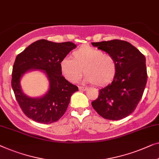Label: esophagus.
<instances>
[{
	"instance_id": "obj_1",
	"label": "esophagus",
	"mask_w": 159,
	"mask_h": 159,
	"mask_svg": "<svg viewBox=\"0 0 159 159\" xmlns=\"http://www.w3.org/2000/svg\"><path fill=\"white\" fill-rule=\"evenodd\" d=\"M79 89L80 91H86L87 89H88V88L84 86H79Z\"/></svg>"
}]
</instances>
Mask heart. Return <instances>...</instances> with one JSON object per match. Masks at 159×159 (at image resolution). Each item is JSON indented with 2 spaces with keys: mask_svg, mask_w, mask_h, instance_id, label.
Masks as SVG:
<instances>
[{
  "mask_svg": "<svg viewBox=\"0 0 159 159\" xmlns=\"http://www.w3.org/2000/svg\"><path fill=\"white\" fill-rule=\"evenodd\" d=\"M62 75L68 81L75 82L86 73L85 82L104 86L111 83L117 72V62L112 55L99 49L85 45L73 52V57H64L60 62Z\"/></svg>",
  "mask_w": 159,
  "mask_h": 159,
  "instance_id": "obj_1",
  "label": "heart"
}]
</instances>
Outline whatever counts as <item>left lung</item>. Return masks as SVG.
<instances>
[{
    "instance_id": "obj_1",
    "label": "left lung",
    "mask_w": 159,
    "mask_h": 159,
    "mask_svg": "<svg viewBox=\"0 0 159 159\" xmlns=\"http://www.w3.org/2000/svg\"><path fill=\"white\" fill-rule=\"evenodd\" d=\"M91 44L112 55L117 64L113 81L100 89L99 97L91 105L104 119L121 120L133 112L143 94L148 78L146 57L135 47L123 40Z\"/></svg>"
}]
</instances>
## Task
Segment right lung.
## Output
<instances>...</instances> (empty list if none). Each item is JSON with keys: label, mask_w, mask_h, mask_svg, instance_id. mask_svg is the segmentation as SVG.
<instances>
[{"label": "right lung", "mask_w": 159, "mask_h": 159, "mask_svg": "<svg viewBox=\"0 0 159 159\" xmlns=\"http://www.w3.org/2000/svg\"><path fill=\"white\" fill-rule=\"evenodd\" d=\"M76 48L73 42L56 43L37 40L16 57L12 70L11 86L16 99L26 117L42 124L57 122L66 112L71 95L79 88L62 75L60 62ZM30 70H42L50 81V88L43 97L31 98L24 95L20 80Z\"/></svg>", "instance_id": "right-lung-1"}]
</instances>
